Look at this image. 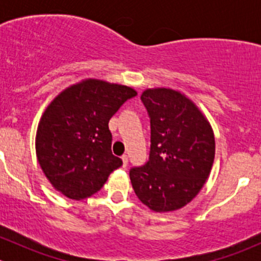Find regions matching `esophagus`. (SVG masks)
I'll list each match as a JSON object with an SVG mask.
<instances>
[{
    "label": "esophagus",
    "mask_w": 261,
    "mask_h": 261,
    "mask_svg": "<svg viewBox=\"0 0 261 261\" xmlns=\"http://www.w3.org/2000/svg\"><path fill=\"white\" fill-rule=\"evenodd\" d=\"M121 159H122V165L123 167H126L128 163V156L127 155H122V158H121Z\"/></svg>",
    "instance_id": "34e87169"
}]
</instances>
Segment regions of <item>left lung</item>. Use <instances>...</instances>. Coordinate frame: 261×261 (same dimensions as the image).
Segmentation results:
<instances>
[{
    "label": "left lung",
    "mask_w": 261,
    "mask_h": 261,
    "mask_svg": "<svg viewBox=\"0 0 261 261\" xmlns=\"http://www.w3.org/2000/svg\"><path fill=\"white\" fill-rule=\"evenodd\" d=\"M151 127L149 162L130 170L138 198L154 212L188 204L206 183L215 160L211 123L193 101L170 88L141 94Z\"/></svg>",
    "instance_id": "obj_1"
}]
</instances>
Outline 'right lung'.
Listing matches in <instances>:
<instances>
[{"label":"right lung","instance_id":"1","mask_svg":"<svg viewBox=\"0 0 261 261\" xmlns=\"http://www.w3.org/2000/svg\"><path fill=\"white\" fill-rule=\"evenodd\" d=\"M136 94L131 87L88 78L50 102L39 121L35 149L58 192L75 201L88 198L122 165L111 151L109 121Z\"/></svg>","mask_w":261,"mask_h":261}]
</instances>
